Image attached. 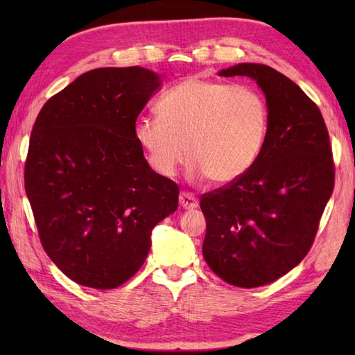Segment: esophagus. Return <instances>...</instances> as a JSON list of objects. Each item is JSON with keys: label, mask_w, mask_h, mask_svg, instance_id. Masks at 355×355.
Listing matches in <instances>:
<instances>
[{"label": "esophagus", "mask_w": 355, "mask_h": 355, "mask_svg": "<svg viewBox=\"0 0 355 355\" xmlns=\"http://www.w3.org/2000/svg\"><path fill=\"white\" fill-rule=\"evenodd\" d=\"M180 205H182L184 209H194L199 205V200H197V197L194 194H191V192H180Z\"/></svg>", "instance_id": "obj_1"}]
</instances>
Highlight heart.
<instances>
[{
    "mask_svg": "<svg viewBox=\"0 0 355 355\" xmlns=\"http://www.w3.org/2000/svg\"><path fill=\"white\" fill-rule=\"evenodd\" d=\"M156 111L136 120L133 136L161 177H172L188 153L192 175L236 182L255 164L268 131V107L254 87L200 76L169 89Z\"/></svg>",
    "mask_w": 355,
    "mask_h": 355,
    "instance_id": "1",
    "label": "heart"
}]
</instances>
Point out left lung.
<instances>
[{"instance_id":"8db88e82","label":"left lung","mask_w":355,"mask_h":355,"mask_svg":"<svg viewBox=\"0 0 355 355\" xmlns=\"http://www.w3.org/2000/svg\"><path fill=\"white\" fill-rule=\"evenodd\" d=\"M220 76H249L266 95L268 131L255 164L200 197L203 258L233 286L277 280L304 260L332 196L335 167L322 114L269 65L238 64Z\"/></svg>"}]
</instances>
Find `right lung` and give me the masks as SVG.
Here are the masks:
<instances>
[{
  "instance_id": "obj_1",
  "label": "right lung",
  "mask_w": 355,
  "mask_h": 355,
  "mask_svg": "<svg viewBox=\"0 0 355 355\" xmlns=\"http://www.w3.org/2000/svg\"><path fill=\"white\" fill-rule=\"evenodd\" d=\"M161 78L142 67L86 71L42 106L25 189L42 248L76 284L112 290L139 271L178 186L150 169L133 127Z\"/></svg>"
}]
</instances>
